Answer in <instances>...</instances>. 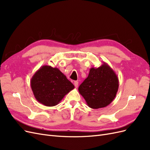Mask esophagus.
Wrapping results in <instances>:
<instances>
[{
    "label": "esophagus",
    "instance_id": "1",
    "mask_svg": "<svg viewBox=\"0 0 150 150\" xmlns=\"http://www.w3.org/2000/svg\"><path fill=\"white\" fill-rule=\"evenodd\" d=\"M74 86L76 88H78V84H79V83H78V81H74Z\"/></svg>",
    "mask_w": 150,
    "mask_h": 150
}]
</instances>
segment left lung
Here are the masks:
<instances>
[{"label":"left lung","instance_id":"left-lung-1","mask_svg":"<svg viewBox=\"0 0 150 150\" xmlns=\"http://www.w3.org/2000/svg\"><path fill=\"white\" fill-rule=\"evenodd\" d=\"M119 88V79L107 63L98 68L91 67L89 75L78 88L79 92L93 109L108 106L115 98Z\"/></svg>","mask_w":150,"mask_h":150}]
</instances>
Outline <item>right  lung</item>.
I'll return each mask as SVG.
<instances>
[{
    "label": "right lung",
    "mask_w": 150,
    "mask_h": 150,
    "mask_svg": "<svg viewBox=\"0 0 150 150\" xmlns=\"http://www.w3.org/2000/svg\"><path fill=\"white\" fill-rule=\"evenodd\" d=\"M34 96L39 103L46 106H54L74 86L57 67L42 66L35 72L30 79Z\"/></svg>",
    "instance_id": "add662e5"
}]
</instances>
